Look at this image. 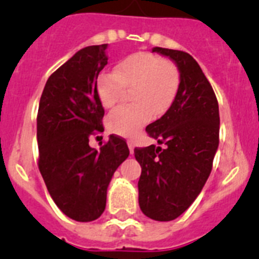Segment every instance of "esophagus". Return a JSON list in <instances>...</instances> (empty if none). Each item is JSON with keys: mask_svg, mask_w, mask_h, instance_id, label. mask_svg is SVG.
<instances>
[{"mask_svg": "<svg viewBox=\"0 0 259 259\" xmlns=\"http://www.w3.org/2000/svg\"><path fill=\"white\" fill-rule=\"evenodd\" d=\"M128 148H130V152H131V154H134V149H135V143L134 141H128Z\"/></svg>", "mask_w": 259, "mask_h": 259, "instance_id": "esophagus-1", "label": "esophagus"}]
</instances>
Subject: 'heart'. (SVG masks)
I'll list each match as a JSON object with an SVG mask.
<instances>
[{"instance_id":"heart-1","label":"heart","mask_w":259,"mask_h":259,"mask_svg":"<svg viewBox=\"0 0 259 259\" xmlns=\"http://www.w3.org/2000/svg\"><path fill=\"white\" fill-rule=\"evenodd\" d=\"M180 72L172 62L150 53H135L116 65L113 72H101L96 91L106 109L122 98L123 88L131 89L130 106L118 107L110 113L106 125L110 132L132 137L152 120L170 109L178 95Z\"/></svg>"}]
</instances>
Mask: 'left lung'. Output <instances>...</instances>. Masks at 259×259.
<instances>
[{
  "label": "left lung",
  "mask_w": 259,
  "mask_h": 259,
  "mask_svg": "<svg viewBox=\"0 0 259 259\" xmlns=\"http://www.w3.org/2000/svg\"><path fill=\"white\" fill-rule=\"evenodd\" d=\"M172 59L180 84L172 105L146 127L158 144L136 148L141 166L139 205L158 222L174 221L197 198L211 172L219 145V106L215 93L198 63L182 50L153 48Z\"/></svg>",
  "instance_id": "8db88e82"
}]
</instances>
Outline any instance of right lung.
<instances>
[{
  "instance_id": "obj_1",
  "label": "right lung",
  "mask_w": 259,
  "mask_h": 259,
  "mask_svg": "<svg viewBox=\"0 0 259 259\" xmlns=\"http://www.w3.org/2000/svg\"><path fill=\"white\" fill-rule=\"evenodd\" d=\"M106 49L92 45L75 53L50 75L38 104V168L53 201L76 222L101 217L110 180L130 155L127 143L114 135L100 150L89 146V137L104 130L96 83L107 65Z\"/></svg>"
}]
</instances>
